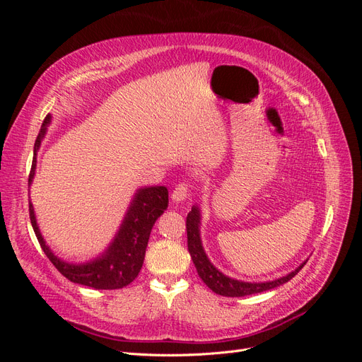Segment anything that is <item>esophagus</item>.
Returning a JSON list of instances; mask_svg holds the SVG:
<instances>
[{"instance_id": "1", "label": "esophagus", "mask_w": 362, "mask_h": 362, "mask_svg": "<svg viewBox=\"0 0 362 362\" xmlns=\"http://www.w3.org/2000/svg\"><path fill=\"white\" fill-rule=\"evenodd\" d=\"M189 198V190H187V185L185 184H178L175 190L172 192V199L175 202H182Z\"/></svg>"}]
</instances>
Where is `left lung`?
I'll use <instances>...</instances> for the list:
<instances>
[{
  "label": "left lung",
  "instance_id": "left-lung-1",
  "mask_svg": "<svg viewBox=\"0 0 362 362\" xmlns=\"http://www.w3.org/2000/svg\"><path fill=\"white\" fill-rule=\"evenodd\" d=\"M199 225H201V211L199 208L194 205L192 206V211L187 214V222H185V228H187V246H189L190 257L193 259V264L196 270H198L199 278L206 284V287L213 290L216 294L226 296V298H242V296L267 291L288 282L291 278H294V275H298V272L306 264V262H302L298 269L288 273V275L275 281L245 282V281L233 279L223 275V273L218 269H216L211 264V261L208 259L201 242Z\"/></svg>",
  "mask_w": 362,
  "mask_h": 362
}]
</instances>
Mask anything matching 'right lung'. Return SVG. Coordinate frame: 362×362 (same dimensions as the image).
<instances>
[{
    "label": "right lung",
    "mask_w": 362,
    "mask_h": 362,
    "mask_svg": "<svg viewBox=\"0 0 362 362\" xmlns=\"http://www.w3.org/2000/svg\"><path fill=\"white\" fill-rule=\"evenodd\" d=\"M51 122V115H47L43 119L39 136L35 141V152H33V164L28 177V185L33 182L36 172V156L42 139L45 137L47 127ZM169 204V192L164 185H154V187L139 189L131 201L128 211L124 217L117 234L103 255L95 258L93 261L83 262V264H71L60 259L52 254V250L43 240L39 226L36 222L35 210L30 202V221L35 229V234L39 240V245L45 255L64 278L71 282L80 284V286L92 287L96 290H117L124 288L128 284L133 282L139 272L144 266L145 252L148 246V240L151 229L154 226L157 218L164 213Z\"/></svg>",
    "instance_id": "obj_1"
}]
</instances>
